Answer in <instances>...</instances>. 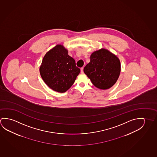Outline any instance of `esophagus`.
Returning a JSON list of instances; mask_svg holds the SVG:
<instances>
[{"label":"esophagus","mask_w":157,"mask_h":157,"mask_svg":"<svg viewBox=\"0 0 157 157\" xmlns=\"http://www.w3.org/2000/svg\"><path fill=\"white\" fill-rule=\"evenodd\" d=\"M81 72L83 74V67H81Z\"/></svg>","instance_id":"34e87169"}]
</instances>
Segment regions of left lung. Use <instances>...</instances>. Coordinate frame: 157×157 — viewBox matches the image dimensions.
Listing matches in <instances>:
<instances>
[{
    "label": "left lung",
    "mask_w": 157,
    "mask_h": 157,
    "mask_svg": "<svg viewBox=\"0 0 157 157\" xmlns=\"http://www.w3.org/2000/svg\"><path fill=\"white\" fill-rule=\"evenodd\" d=\"M121 70L119 58L109 50L102 48L92 53L90 62L83 71L95 87L107 90L117 82Z\"/></svg>",
    "instance_id": "left-lung-1"
}]
</instances>
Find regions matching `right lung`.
<instances>
[{"label": "right lung", "mask_w": 157, "mask_h": 157, "mask_svg": "<svg viewBox=\"0 0 157 157\" xmlns=\"http://www.w3.org/2000/svg\"><path fill=\"white\" fill-rule=\"evenodd\" d=\"M39 70L45 83L59 93L67 92L80 72L75 59L69 56L67 49L61 44H58L46 53Z\"/></svg>", "instance_id": "obj_1"}]
</instances>
